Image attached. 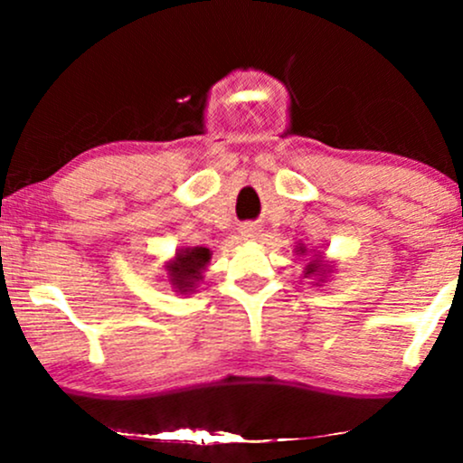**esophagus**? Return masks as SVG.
<instances>
[{
  "label": "esophagus",
  "instance_id": "obj_1",
  "mask_svg": "<svg viewBox=\"0 0 463 463\" xmlns=\"http://www.w3.org/2000/svg\"><path fill=\"white\" fill-rule=\"evenodd\" d=\"M243 235H246V237H254V235H257V228H254V226H246V228H243Z\"/></svg>",
  "mask_w": 463,
  "mask_h": 463
}]
</instances>
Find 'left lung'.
<instances>
[{"instance_id":"obj_1","label":"left lung","mask_w":463,"mask_h":463,"mask_svg":"<svg viewBox=\"0 0 463 463\" xmlns=\"http://www.w3.org/2000/svg\"><path fill=\"white\" fill-rule=\"evenodd\" d=\"M309 272H316V268H313V263L309 265ZM309 272H307V274H309Z\"/></svg>"}]
</instances>
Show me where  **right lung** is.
Segmentation results:
<instances>
[{
  "instance_id": "1",
  "label": "right lung",
  "mask_w": 463,
  "mask_h": 463,
  "mask_svg": "<svg viewBox=\"0 0 463 463\" xmlns=\"http://www.w3.org/2000/svg\"><path fill=\"white\" fill-rule=\"evenodd\" d=\"M206 261H209V250L206 248L184 250V254H180L176 263L169 265V272L174 274V280L180 289L187 291V287L194 285L195 279H200V269L204 268Z\"/></svg>"
}]
</instances>
